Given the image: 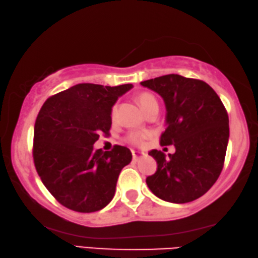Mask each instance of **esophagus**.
<instances>
[{"instance_id": "obj_1", "label": "esophagus", "mask_w": 258, "mask_h": 258, "mask_svg": "<svg viewBox=\"0 0 258 258\" xmlns=\"http://www.w3.org/2000/svg\"><path fill=\"white\" fill-rule=\"evenodd\" d=\"M145 154L142 153V152H138V151H133V159L134 161H138V160H141L142 158H144Z\"/></svg>"}]
</instances>
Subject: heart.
<instances>
[{
	"mask_svg": "<svg viewBox=\"0 0 258 258\" xmlns=\"http://www.w3.org/2000/svg\"><path fill=\"white\" fill-rule=\"evenodd\" d=\"M137 100L139 105H141L142 109L144 111V113L150 111L152 107L158 106L157 99H155L151 94H149V92H142V94H139L137 97ZM116 113H117V105L115 104L112 107V119H115ZM146 137H147V134L145 133H130L128 136H126V141L132 143L134 145H141Z\"/></svg>",
	"mask_w": 258,
	"mask_h": 258,
	"instance_id": "1",
	"label": "heart"
}]
</instances>
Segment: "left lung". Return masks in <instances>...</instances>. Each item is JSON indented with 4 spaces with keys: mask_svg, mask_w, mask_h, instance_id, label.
Here are the masks:
<instances>
[{
    "mask_svg": "<svg viewBox=\"0 0 258 258\" xmlns=\"http://www.w3.org/2000/svg\"><path fill=\"white\" fill-rule=\"evenodd\" d=\"M162 97L166 130L160 144L174 145L175 153L152 150L158 163L146 178L153 194L172 204H186L204 196L221 175L230 128L226 109L209 84L178 74L141 82Z\"/></svg>",
    "mask_w": 258,
    "mask_h": 258,
    "instance_id": "8db88e82",
    "label": "left lung"
}]
</instances>
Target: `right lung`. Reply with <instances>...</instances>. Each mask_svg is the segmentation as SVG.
Listing matches in <instances>:
<instances>
[{
  "label": "right lung",
  "mask_w": 258,
  "mask_h": 258,
  "mask_svg": "<svg viewBox=\"0 0 258 258\" xmlns=\"http://www.w3.org/2000/svg\"><path fill=\"white\" fill-rule=\"evenodd\" d=\"M134 86L80 83L50 97L34 125L33 158L42 183L59 204L79 213L103 209L115 194L129 149L95 150L99 134L108 135L112 107Z\"/></svg>",
  "instance_id": "add662e5"
}]
</instances>
